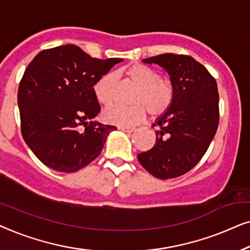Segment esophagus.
Returning a JSON list of instances; mask_svg holds the SVG:
<instances>
[{
	"mask_svg": "<svg viewBox=\"0 0 250 250\" xmlns=\"http://www.w3.org/2000/svg\"><path fill=\"white\" fill-rule=\"evenodd\" d=\"M118 129L121 130V131H125V132L136 131V126H119Z\"/></svg>",
	"mask_w": 250,
	"mask_h": 250,
	"instance_id": "1",
	"label": "esophagus"
}]
</instances>
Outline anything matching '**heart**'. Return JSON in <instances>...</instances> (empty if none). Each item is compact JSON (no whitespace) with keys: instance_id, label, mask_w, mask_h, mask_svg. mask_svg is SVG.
Wrapping results in <instances>:
<instances>
[{"instance_id":"1","label":"heart","mask_w":250,"mask_h":250,"mask_svg":"<svg viewBox=\"0 0 250 250\" xmlns=\"http://www.w3.org/2000/svg\"><path fill=\"white\" fill-rule=\"evenodd\" d=\"M121 73L137 86L132 102L135 104H114L103 113L108 125L128 126L138 124L145 117L146 111L152 115H160L170 107L174 98V87L171 80L162 78L156 70L143 63H135L121 70ZM117 77L114 73H105L94 83L93 91L96 101L107 106L114 100Z\"/></svg>"}]
</instances>
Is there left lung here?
<instances>
[{
    "label": "left lung",
    "instance_id": "left-lung-1",
    "mask_svg": "<svg viewBox=\"0 0 250 250\" xmlns=\"http://www.w3.org/2000/svg\"><path fill=\"white\" fill-rule=\"evenodd\" d=\"M159 64L170 76L174 98L156 119V143L137 155L155 178L172 179L187 173L206 153L219 125V93L205 66L188 55L160 54L143 60Z\"/></svg>",
    "mask_w": 250,
    "mask_h": 250
}]
</instances>
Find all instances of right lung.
I'll return each mask as SVG.
<instances>
[{"mask_svg": "<svg viewBox=\"0 0 250 250\" xmlns=\"http://www.w3.org/2000/svg\"><path fill=\"white\" fill-rule=\"evenodd\" d=\"M121 61L68 44L40 52L28 64L18 89L21 132L42 163L71 173L100 155L117 126L94 121L101 106L93 87Z\"/></svg>", "mask_w": 250, "mask_h": 250, "instance_id": "1", "label": "right lung"}]
</instances>
